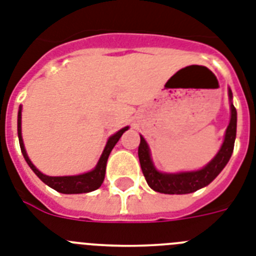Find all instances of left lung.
Returning <instances> with one entry per match:
<instances>
[{
	"label": "left lung",
	"mask_w": 256,
	"mask_h": 256,
	"mask_svg": "<svg viewBox=\"0 0 256 256\" xmlns=\"http://www.w3.org/2000/svg\"><path fill=\"white\" fill-rule=\"evenodd\" d=\"M229 98L232 100V91L229 90ZM232 117L229 126L225 132L224 143L221 146L218 154L214 156V160L204 168L196 172H188V173H178V174H166L160 173L154 169L150 156V148L146 143L144 138L140 136V144L138 148L139 162L143 174L148 186L152 190L161 192V194H190L199 188H204L211 184L218 177L233 154L236 132H237V110L230 102Z\"/></svg>",
	"instance_id": "left-lung-1"
}]
</instances>
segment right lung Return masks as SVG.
I'll return each mask as SVG.
<instances>
[{
	"mask_svg": "<svg viewBox=\"0 0 256 256\" xmlns=\"http://www.w3.org/2000/svg\"><path fill=\"white\" fill-rule=\"evenodd\" d=\"M20 118H22V109H19L18 112V136H19V144H20V150L24 156V160L27 161V164L30 165V168L34 170L36 176L42 180L44 184H46L49 188H54L56 191L62 192V194H82V192H90L102 186V181L105 177V168H106V161H108L109 154H110L112 150L116 146L120 138L122 136L128 128H121L120 132H116L114 135H112L109 138L108 143L105 146L104 152H102V158L98 160V165L94 170L84 173V174L79 176H66V177H49V176L42 174V172H38L35 168V165L30 161L28 156L26 154L24 144H23L22 139V128H20Z\"/></svg>",
	"mask_w": 256,
	"mask_h": 256,
	"instance_id": "add662e5",
	"label": "right lung"
}]
</instances>
